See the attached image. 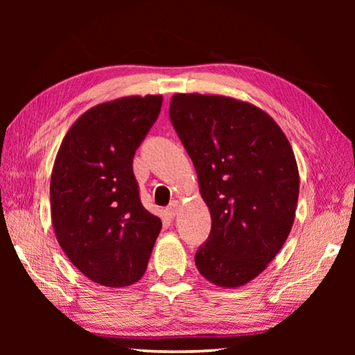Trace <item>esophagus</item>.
Here are the masks:
<instances>
[{
	"label": "esophagus",
	"instance_id": "obj_1",
	"mask_svg": "<svg viewBox=\"0 0 355 355\" xmlns=\"http://www.w3.org/2000/svg\"><path fill=\"white\" fill-rule=\"evenodd\" d=\"M178 210H180V202L178 201H172L171 205H169V207L166 209V214H168L171 218H173V216L178 214Z\"/></svg>",
	"mask_w": 355,
	"mask_h": 355
}]
</instances>
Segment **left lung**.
Returning a JSON list of instances; mask_svg holds the SVG:
<instances>
[{
  "mask_svg": "<svg viewBox=\"0 0 355 355\" xmlns=\"http://www.w3.org/2000/svg\"><path fill=\"white\" fill-rule=\"evenodd\" d=\"M169 117L212 216L195 266L214 285L243 286L276 258L293 227L299 169L290 141L266 111L233 97L177 93Z\"/></svg>",
  "mask_w": 355,
  "mask_h": 355,
  "instance_id": "obj_1",
  "label": "left lung"
}]
</instances>
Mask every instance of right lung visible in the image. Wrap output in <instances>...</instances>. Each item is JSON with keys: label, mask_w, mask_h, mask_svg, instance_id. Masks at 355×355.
I'll list each match as a JSON object with an SVG mask.
<instances>
[{"label": "right lung", "mask_w": 355, "mask_h": 355, "mask_svg": "<svg viewBox=\"0 0 355 355\" xmlns=\"http://www.w3.org/2000/svg\"><path fill=\"white\" fill-rule=\"evenodd\" d=\"M160 94L128 96L85 111L59 146L50 180L51 224L73 266L110 288L145 275L162 220L143 207L135 150L160 114Z\"/></svg>", "instance_id": "obj_1"}]
</instances>
